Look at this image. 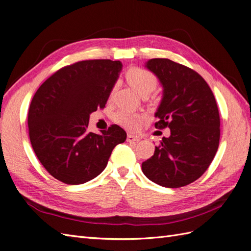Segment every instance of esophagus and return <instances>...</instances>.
Listing matches in <instances>:
<instances>
[{"label": "esophagus", "mask_w": 251, "mask_h": 251, "mask_svg": "<svg viewBox=\"0 0 251 251\" xmlns=\"http://www.w3.org/2000/svg\"><path fill=\"white\" fill-rule=\"evenodd\" d=\"M139 140H140L139 137H137V136L131 135V134H128L127 137H126V141L127 142H138Z\"/></svg>", "instance_id": "1"}]
</instances>
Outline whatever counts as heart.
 Listing matches in <instances>:
<instances>
[{
    "label": "heart",
    "instance_id": "b5f03b06",
    "mask_svg": "<svg viewBox=\"0 0 251 251\" xmlns=\"http://www.w3.org/2000/svg\"><path fill=\"white\" fill-rule=\"evenodd\" d=\"M126 81L139 95L150 94L158 85V79L155 75L142 68H132L126 73ZM114 91V89H113ZM143 114H133L126 111H118L114 115V120L119 126L128 131L138 130L140 124L147 120Z\"/></svg>",
    "mask_w": 251,
    "mask_h": 251
}]
</instances>
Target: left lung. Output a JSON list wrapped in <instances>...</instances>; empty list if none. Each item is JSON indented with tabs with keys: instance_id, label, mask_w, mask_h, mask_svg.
I'll return each instance as SVG.
<instances>
[{
	"instance_id": "obj_1",
	"label": "left lung",
	"mask_w": 251,
	"mask_h": 251,
	"mask_svg": "<svg viewBox=\"0 0 251 251\" xmlns=\"http://www.w3.org/2000/svg\"><path fill=\"white\" fill-rule=\"evenodd\" d=\"M163 86L156 112V128L170 127L155 153L142 162V172L164 187L185 186L206 172L219 148L220 115L207 82L191 68L168 58L147 63Z\"/></svg>"
}]
</instances>
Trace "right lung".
Masks as SVG:
<instances>
[{"instance_id":"obj_1","label":"right lung","mask_w":251,"mask_h":251,"mask_svg":"<svg viewBox=\"0 0 251 251\" xmlns=\"http://www.w3.org/2000/svg\"><path fill=\"white\" fill-rule=\"evenodd\" d=\"M121 67L119 60H81L60 68L36 91L28 111L29 138L52 177L71 185L92 180L126 141L117 125L100 135L88 131L90 114L105 107Z\"/></svg>"}]
</instances>
